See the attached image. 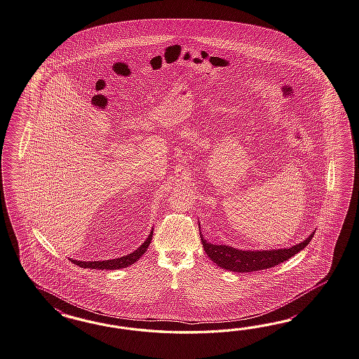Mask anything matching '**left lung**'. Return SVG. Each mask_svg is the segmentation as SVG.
Returning a JSON list of instances; mask_svg holds the SVG:
<instances>
[{
  "label": "left lung",
  "mask_w": 359,
  "mask_h": 359,
  "mask_svg": "<svg viewBox=\"0 0 359 359\" xmlns=\"http://www.w3.org/2000/svg\"><path fill=\"white\" fill-rule=\"evenodd\" d=\"M314 237V232L305 241L294 245L289 249L272 250H238L227 245H214L208 243L201 233V241L206 254L219 267L233 272L259 271L275 267L276 264L288 261L293 255L301 252Z\"/></svg>",
  "instance_id": "8db88e82"
}]
</instances>
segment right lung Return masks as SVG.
I'll list each match as a JSON object with an SVG mask.
<instances>
[{"label":"right lung","mask_w":359,"mask_h":359,"mask_svg":"<svg viewBox=\"0 0 359 359\" xmlns=\"http://www.w3.org/2000/svg\"><path fill=\"white\" fill-rule=\"evenodd\" d=\"M153 237V231L149 233L148 238L142 243L140 248H137L133 253L124 255L121 258H115V259H110V261H95V262H81V261H75L71 259V262L78 264L79 267L83 269H95V270H116V269H124L128 267L133 263L136 262L140 258L142 254L147 252L150 241Z\"/></svg>","instance_id":"add662e5"}]
</instances>
